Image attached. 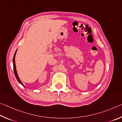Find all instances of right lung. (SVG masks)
Here are the masks:
<instances>
[{
    "instance_id": "obj_1",
    "label": "right lung",
    "mask_w": 122,
    "mask_h": 122,
    "mask_svg": "<svg viewBox=\"0 0 122 122\" xmlns=\"http://www.w3.org/2000/svg\"><path fill=\"white\" fill-rule=\"evenodd\" d=\"M16 50L15 51V52L14 53V57H13V69H14V74L15 76V77L16 78L17 80L18 81V82L20 83V84H21V85H22L23 86H25L23 85V84L22 83V82L21 81V80H20V79H19V76H18V73H17V72H16V66H15V54H16Z\"/></svg>"
}]
</instances>
